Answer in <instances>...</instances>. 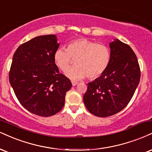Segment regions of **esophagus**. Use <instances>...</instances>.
Listing matches in <instances>:
<instances>
[{"mask_svg":"<svg viewBox=\"0 0 152 152\" xmlns=\"http://www.w3.org/2000/svg\"><path fill=\"white\" fill-rule=\"evenodd\" d=\"M71 83H72V86H76V85H77V84L78 83V82H76V81H71Z\"/></svg>","mask_w":152,"mask_h":152,"instance_id":"obj_1","label":"esophagus"}]
</instances>
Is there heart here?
Returning a JSON list of instances; mask_svg holds the SVG:
<instances>
[{
	"label": "heart",
	"instance_id": "obj_1",
	"mask_svg": "<svg viewBox=\"0 0 152 152\" xmlns=\"http://www.w3.org/2000/svg\"><path fill=\"white\" fill-rule=\"evenodd\" d=\"M110 58L108 47L86 38L73 40L68 43L66 49L58 48L54 54L55 65L63 72L69 68L72 58L75 59L76 66L66 73L72 80L86 76L91 80L99 78L107 70Z\"/></svg>",
	"mask_w": 152,
	"mask_h": 152
}]
</instances>
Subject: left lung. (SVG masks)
I'll return each mask as SVG.
<instances>
[{
	"instance_id": "left-lung-1",
	"label": "left lung",
	"mask_w": 152,
	"mask_h": 152,
	"mask_svg": "<svg viewBox=\"0 0 152 152\" xmlns=\"http://www.w3.org/2000/svg\"><path fill=\"white\" fill-rule=\"evenodd\" d=\"M111 58L105 73L88 83L86 107L94 115L106 118L128 105L140 80V67L130 47L119 39L110 44Z\"/></svg>"
}]
</instances>
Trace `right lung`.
I'll list each match as a JSON object with an SVG mask.
<instances>
[{
  "label": "right lung",
  "instance_id": "add662e5",
  "mask_svg": "<svg viewBox=\"0 0 152 152\" xmlns=\"http://www.w3.org/2000/svg\"><path fill=\"white\" fill-rule=\"evenodd\" d=\"M54 34L36 37L22 44L14 53L9 81L20 103L37 115L49 117L59 112L66 94L72 86L54 61L58 48Z\"/></svg>",
  "mask_w": 152,
  "mask_h": 152
}]
</instances>
